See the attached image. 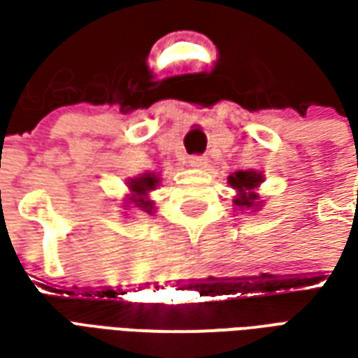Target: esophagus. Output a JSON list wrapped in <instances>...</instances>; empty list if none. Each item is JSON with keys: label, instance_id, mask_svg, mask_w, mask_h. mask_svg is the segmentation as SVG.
I'll return each instance as SVG.
<instances>
[{"label": "esophagus", "instance_id": "34e87169", "mask_svg": "<svg viewBox=\"0 0 358 358\" xmlns=\"http://www.w3.org/2000/svg\"><path fill=\"white\" fill-rule=\"evenodd\" d=\"M189 164H192V166H195V169H203V166H207V157L192 155L189 157Z\"/></svg>", "mask_w": 358, "mask_h": 358}]
</instances>
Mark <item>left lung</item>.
Instances as JSON below:
<instances>
[{
    "label": "left lung",
    "instance_id": "left-lung-1",
    "mask_svg": "<svg viewBox=\"0 0 358 358\" xmlns=\"http://www.w3.org/2000/svg\"><path fill=\"white\" fill-rule=\"evenodd\" d=\"M228 182H230V186H232L234 189L240 192V195L234 199V203H236L238 207H241V209L248 207L249 209V207L255 205V201L259 199V195H257L255 192H251V189H255V187L263 182V176H261L259 172L240 171L236 172V174H232V176L228 178Z\"/></svg>",
    "mask_w": 358,
    "mask_h": 358
}]
</instances>
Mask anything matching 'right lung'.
I'll return each instance as SVG.
<instances>
[{"label":"right lung","instance_id":"obj_1","mask_svg":"<svg viewBox=\"0 0 358 358\" xmlns=\"http://www.w3.org/2000/svg\"><path fill=\"white\" fill-rule=\"evenodd\" d=\"M159 184V178L155 174H141L138 178L130 180V189H132V203H136L138 207H141L143 210H151V201H145V194L155 189V186Z\"/></svg>","mask_w":358,"mask_h":358}]
</instances>
